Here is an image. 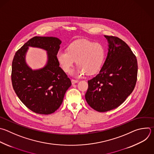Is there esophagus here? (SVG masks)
Segmentation results:
<instances>
[{
  "mask_svg": "<svg viewBox=\"0 0 154 154\" xmlns=\"http://www.w3.org/2000/svg\"><path fill=\"white\" fill-rule=\"evenodd\" d=\"M71 82H72V84H74V83H77L79 82V80H74V79H72L71 80Z\"/></svg>",
  "mask_w": 154,
  "mask_h": 154,
  "instance_id": "1",
  "label": "esophagus"
}]
</instances>
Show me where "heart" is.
<instances>
[{
  "mask_svg": "<svg viewBox=\"0 0 154 154\" xmlns=\"http://www.w3.org/2000/svg\"><path fill=\"white\" fill-rule=\"evenodd\" d=\"M56 58L65 72H69L77 61L79 65L72 72L73 75L77 77L86 73L93 75L98 72L103 66L105 50L103 46L99 43L78 40L71 43L68 50L59 51Z\"/></svg>",
  "mask_w": 154,
  "mask_h": 154,
  "instance_id": "heart-1",
  "label": "heart"
}]
</instances>
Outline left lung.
<instances>
[{
  "label": "left lung",
  "mask_w": 154,
  "mask_h": 154,
  "mask_svg": "<svg viewBox=\"0 0 154 154\" xmlns=\"http://www.w3.org/2000/svg\"><path fill=\"white\" fill-rule=\"evenodd\" d=\"M105 37L109 43L107 57L98 74L88 80L85 94L88 104L100 112L123 103L135 88L138 72L137 58L129 46L119 37Z\"/></svg>",
  "instance_id": "8db88e82"
}]
</instances>
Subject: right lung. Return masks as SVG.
<instances>
[{"label": "right lung", "mask_w": 154, "mask_h": 154, "mask_svg": "<svg viewBox=\"0 0 154 154\" xmlns=\"http://www.w3.org/2000/svg\"><path fill=\"white\" fill-rule=\"evenodd\" d=\"M61 43L57 37L35 36L25 43L14 57L11 71L13 89L22 103L37 114L54 112L71 85L56 58ZM29 46L47 51L48 60L43 68L32 70L26 64L25 56Z\"/></svg>", "instance_id": "right-lung-1"}]
</instances>
